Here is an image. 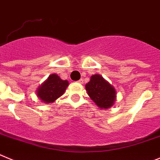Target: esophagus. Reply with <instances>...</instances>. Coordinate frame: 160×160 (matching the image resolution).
<instances>
[{
  "label": "esophagus",
  "mask_w": 160,
  "mask_h": 160,
  "mask_svg": "<svg viewBox=\"0 0 160 160\" xmlns=\"http://www.w3.org/2000/svg\"><path fill=\"white\" fill-rule=\"evenodd\" d=\"M78 83H83V79H80V80H78Z\"/></svg>",
  "instance_id": "obj_1"
}]
</instances>
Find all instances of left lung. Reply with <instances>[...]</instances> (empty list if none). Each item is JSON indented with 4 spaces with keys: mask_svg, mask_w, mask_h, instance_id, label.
<instances>
[{
    "mask_svg": "<svg viewBox=\"0 0 160 160\" xmlns=\"http://www.w3.org/2000/svg\"><path fill=\"white\" fill-rule=\"evenodd\" d=\"M85 88L89 97L101 109H107L114 104L116 98V89L100 75L92 76Z\"/></svg>",
    "mask_w": 160,
    "mask_h": 160,
    "instance_id": "obj_1",
    "label": "left lung"
}]
</instances>
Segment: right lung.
<instances>
[{
	"label": "right lung",
	"instance_id": "1",
	"mask_svg": "<svg viewBox=\"0 0 160 160\" xmlns=\"http://www.w3.org/2000/svg\"><path fill=\"white\" fill-rule=\"evenodd\" d=\"M68 84V80H61L57 74H52L38 88L37 95L44 103H52L64 94Z\"/></svg>",
	"mask_w": 160,
	"mask_h": 160
}]
</instances>
